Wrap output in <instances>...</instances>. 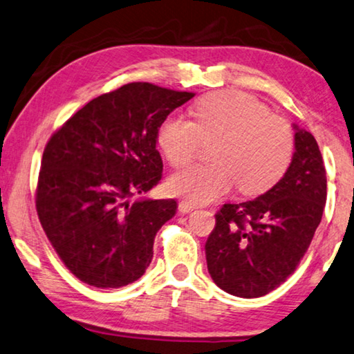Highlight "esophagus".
Here are the masks:
<instances>
[{"mask_svg":"<svg viewBox=\"0 0 354 354\" xmlns=\"http://www.w3.org/2000/svg\"><path fill=\"white\" fill-rule=\"evenodd\" d=\"M178 209H179V213H191V211L195 209V207H194V205L184 202V200H183V202L178 203Z\"/></svg>","mask_w":354,"mask_h":354,"instance_id":"1","label":"esophagus"}]
</instances>
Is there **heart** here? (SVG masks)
<instances>
[{
	"mask_svg": "<svg viewBox=\"0 0 354 354\" xmlns=\"http://www.w3.org/2000/svg\"><path fill=\"white\" fill-rule=\"evenodd\" d=\"M192 119L170 114L157 131V145L175 167L198 154L203 141H213L211 163L176 171L168 189L191 205L214 202L236 184L245 195L267 192L291 167L295 136L291 124L270 114L267 104L240 91L211 92L198 98Z\"/></svg>",
	"mask_w": 354,
	"mask_h": 354,
	"instance_id": "b5f03b06",
	"label": "heart"
}]
</instances>
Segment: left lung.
Wrapping results in <instances>:
<instances>
[{"instance_id":"1","label":"left lung","mask_w":354,"mask_h":354,"mask_svg":"<svg viewBox=\"0 0 354 354\" xmlns=\"http://www.w3.org/2000/svg\"><path fill=\"white\" fill-rule=\"evenodd\" d=\"M328 181L315 136L295 127V152L270 191L216 213L205 252L213 281L236 297H262L292 275L323 218Z\"/></svg>"}]
</instances>
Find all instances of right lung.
Segmentation results:
<instances>
[{
  "instance_id": "add662e5",
  "label": "right lung",
  "mask_w": 354,
  "mask_h": 354,
  "mask_svg": "<svg viewBox=\"0 0 354 354\" xmlns=\"http://www.w3.org/2000/svg\"><path fill=\"white\" fill-rule=\"evenodd\" d=\"M195 93L130 82L93 98L47 141L36 211L68 270L95 288H122L152 261L176 202L135 200L162 178V120Z\"/></svg>"
}]
</instances>
